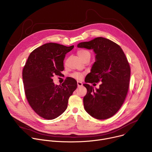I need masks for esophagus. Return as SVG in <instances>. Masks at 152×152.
Returning a JSON list of instances; mask_svg holds the SVG:
<instances>
[{"label": "esophagus", "instance_id": "esophagus-1", "mask_svg": "<svg viewBox=\"0 0 152 152\" xmlns=\"http://www.w3.org/2000/svg\"><path fill=\"white\" fill-rule=\"evenodd\" d=\"M77 86H78V87H79V86H82V83L81 82H80V81H77Z\"/></svg>", "mask_w": 152, "mask_h": 152}]
</instances>
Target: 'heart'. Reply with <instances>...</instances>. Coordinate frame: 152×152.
I'll list each match as a JSON object with an SVG mask.
<instances>
[{"mask_svg":"<svg viewBox=\"0 0 152 152\" xmlns=\"http://www.w3.org/2000/svg\"><path fill=\"white\" fill-rule=\"evenodd\" d=\"M77 54L78 55V56L79 57V58L83 61L86 59H90L91 58V53L89 51L86 50H84V49H82V50H79L77 52ZM72 77H73L74 78L77 79H80L82 78L83 77V75L80 73H78V72H76L74 73L73 74H72Z\"/></svg>","mask_w":152,"mask_h":152,"instance_id":"1","label":"heart"}]
</instances>
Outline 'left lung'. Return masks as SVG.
Wrapping results in <instances>:
<instances>
[{"mask_svg":"<svg viewBox=\"0 0 152 152\" xmlns=\"http://www.w3.org/2000/svg\"><path fill=\"white\" fill-rule=\"evenodd\" d=\"M77 47L92 49L96 61L86 83L101 82L99 88L85 83L87 93L83 97L86 113L98 120L114 115L122 106L129 86L131 69L122 49L115 42L103 37L79 43Z\"/></svg>","mask_w":152,"mask_h":152,"instance_id":"1","label":"left lung"}]
</instances>
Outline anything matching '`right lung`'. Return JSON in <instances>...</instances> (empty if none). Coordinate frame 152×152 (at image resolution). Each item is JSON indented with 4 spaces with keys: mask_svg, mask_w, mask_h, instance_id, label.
<instances>
[{
    "mask_svg": "<svg viewBox=\"0 0 152 152\" xmlns=\"http://www.w3.org/2000/svg\"><path fill=\"white\" fill-rule=\"evenodd\" d=\"M73 48L49 42L34 50L28 57L22 73L25 93L32 110L42 118L53 120L61 115L77 88L72 77L61 85H55L52 79L61 75L65 56Z\"/></svg>",
    "mask_w": 152,
    "mask_h": 152,
    "instance_id": "1",
    "label": "right lung"
}]
</instances>
